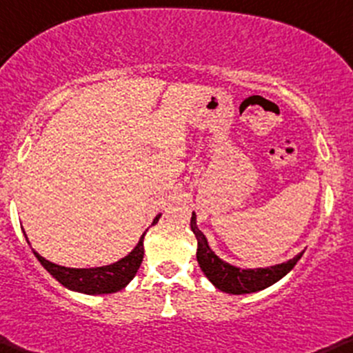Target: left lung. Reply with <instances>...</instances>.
<instances>
[{
	"instance_id": "left-lung-1",
	"label": "left lung",
	"mask_w": 353,
	"mask_h": 353,
	"mask_svg": "<svg viewBox=\"0 0 353 353\" xmlns=\"http://www.w3.org/2000/svg\"><path fill=\"white\" fill-rule=\"evenodd\" d=\"M190 230L194 231L195 238H197V261L201 265L202 272L217 289L228 294H250L261 289H267L268 285L275 284L285 274H289L304 253H299L292 260L281 265H274V267L245 268L243 270V268L232 267V265L221 260L219 256H216V253L207 245L205 236L197 228L195 214H192Z\"/></svg>"
}]
</instances>
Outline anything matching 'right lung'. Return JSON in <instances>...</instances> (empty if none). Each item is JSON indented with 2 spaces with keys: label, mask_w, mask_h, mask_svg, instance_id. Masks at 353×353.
I'll use <instances>...</instances> for the list:
<instances>
[{
  "label": "right lung",
  "mask_w": 353,
  "mask_h": 353,
  "mask_svg": "<svg viewBox=\"0 0 353 353\" xmlns=\"http://www.w3.org/2000/svg\"><path fill=\"white\" fill-rule=\"evenodd\" d=\"M158 219L159 216H156L152 224L158 223ZM144 234H146V232H144ZM144 234L141 236L137 246L129 253V255L123 256L122 260L117 261V263L107 265V267L68 268L46 260V258L39 255L37 252H34V255L37 256L39 261H41L42 267L46 268L57 282H61L64 287H68V289L83 294H112L123 289V287L132 281L136 272L139 270L144 256ZM25 238H27V236H25Z\"/></svg>",
  "instance_id": "right-lung-1"
}]
</instances>
